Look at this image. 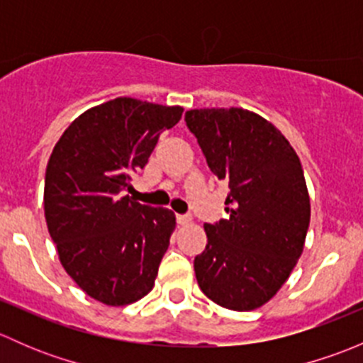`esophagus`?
<instances>
[{"instance_id": "34e87169", "label": "esophagus", "mask_w": 363, "mask_h": 363, "mask_svg": "<svg viewBox=\"0 0 363 363\" xmlns=\"http://www.w3.org/2000/svg\"><path fill=\"white\" fill-rule=\"evenodd\" d=\"M177 223H179V225H182V226L191 225L193 218L189 214H177Z\"/></svg>"}]
</instances>
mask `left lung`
Segmentation results:
<instances>
[{
    "label": "left lung",
    "instance_id": "1",
    "mask_svg": "<svg viewBox=\"0 0 363 363\" xmlns=\"http://www.w3.org/2000/svg\"><path fill=\"white\" fill-rule=\"evenodd\" d=\"M212 174L228 184L226 219L205 223L195 258L200 290L232 311H252L286 283L306 242L309 193L284 135L244 108H195L184 117Z\"/></svg>",
    "mask_w": 363,
    "mask_h": 363
}]
</instances>
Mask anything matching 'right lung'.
Listing matches in <instances>:
<instances>
[{
  "label": "right lung",
  "mask_w": 363,
  "mask_h": 363,
  "mask_svg": "<svg viewBox=\"0 0 363 363\" xmlns=\"http://www.w3.org/2000/svg\"><path fill=\"white\" fill-rule=\"evenodd\" d=\"M182 111L116 98L80 113L54 145L43 189L47 228L68 276L98 302L128 306L155 286L175 214L124 191Z\"/></svg>",
  "instance_id": "1"
}]
</instances>
